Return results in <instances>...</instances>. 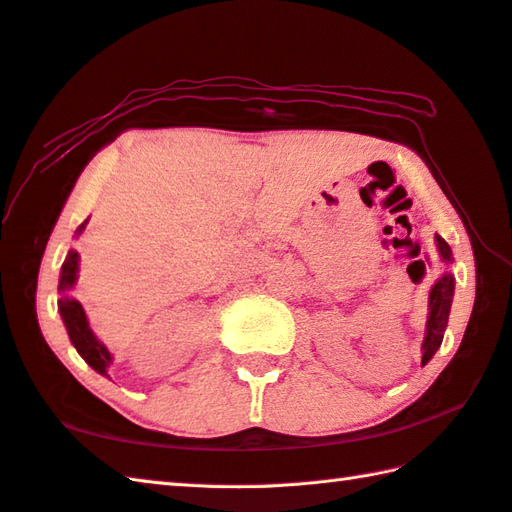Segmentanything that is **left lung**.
<instances>
[{
  "label": "left lung",
  "mask_w": 512,
  "mask_h": 512,
  "mask_svg": "<svg viewBox=\"0 0 512 512\" xmlns=\"http://www.w3.org/2000/svg\"><path fill=\"white\" fill-rule=\"evenodd\" d=\"M437 250L446 264L453 262V253H450V246L444 242L442 237L435 235ZM453 293H455V277L450 273H444L437 279V284L430 288L428 297V322H426V335L422 344V364H426L430 357L437 353V348L442 346L444 330L448 324L450 315V304H453Z\"/></svg>",
  "instance_id": "1"
}]
</instances>
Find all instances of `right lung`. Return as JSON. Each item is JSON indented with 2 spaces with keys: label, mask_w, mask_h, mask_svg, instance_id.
Segmentation results:
<instances>
[{
  "label": "right lung",
  "mask_w": 512,
  "mask_h": 512,
  "mask_svg": "<svg viewBox=\"0 0 512 512\" xmlns=\"http://www.w3.org/2000/svg\"><path fill=\"white\" fill-rule=\"evenodd\" d=\"M84 226H86V222L77 228V235L82 233ZM77 268H79L77 250H68V257L62 266V277H59V293H62V297H59L57 306H59V313H62L70 342H73V346L77 348V353L86 359V364L90 368H95L97 373L108 377L106 368L113 364V357H110L108 348L99 342L93 330H90L82 304H79L77 299H73L70 295H66L77 282Z\"/></svg>",
  "instance_id": "add662e5"
}]
</instances>
